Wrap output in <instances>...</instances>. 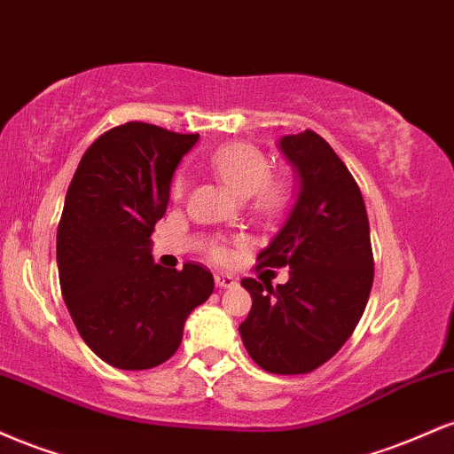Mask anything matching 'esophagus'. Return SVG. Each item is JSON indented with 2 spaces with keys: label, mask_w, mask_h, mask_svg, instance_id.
<instances>
[{
  "label": "esophagus",
  "mask_w": 454,
  "mask_h": 454,
  "mask_svg": "<svg viewBox=\"0 0 454 454\" xmlns=\"http://www.w3.org/2000/svg\"><path fill=\"white\" fill-rule=\"evenodd\" d=\"M215 284H217V288H234V286H237V279L234 278H231V275H215Z\"/></svg>",
  "instance_id": "obj_1"
}]
</instances>
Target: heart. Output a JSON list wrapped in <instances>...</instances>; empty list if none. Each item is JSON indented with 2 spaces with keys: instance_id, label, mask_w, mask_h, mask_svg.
<instances>
[{
  "instance_id": "1",
  "label": "heart",
  "mask_w": 454,
  "mask_h": 454,
  "mask_svg": "<svg viewBox=\"0 0 454 454\" xmlns=\"http://www.w3.org/2000/svg\"><path fill=\"white\" fill-rule=\"evenodd\" d=\"M209 168L234 196L256 198V205L264 211L279 209L286 200L284 185L270 181V164L262 151L247 143H231L213 151ZM185 194V179L176 176L173 196ZM213 258H223V249H213Z\"/></svg>"
}]
</instances>
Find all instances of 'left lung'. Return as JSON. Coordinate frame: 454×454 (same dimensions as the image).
I'll list each match as a JSON object with an SVG mask.
<instances>
[{
	"instance_id": "obj_1",
	"label": "left lung",
	"mask_w": 454,
	"mask_h": 454,
	"mask_svg": "<svg viewBox=\"0 0 454 454\" xmlns=\"http://www.w3.org/2000/svg\"><path fill=\"white\" fill-rule=\"evenodd\" d=\"M299 194L258 267H290V279L245 278L252 309L239 326L245 350L269 373H309L335 356L361 320L373 286V252L361 190L320 134L281 137Z\"/></svg>"
}]
</instances>
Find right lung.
Listing matches in <instances>:
<instances>
[{
  "label": "right lung",
  "instance_id": "right-lung-1",
  "mask_svg": "<svg viewBox=\"0 0 454 454\" xmlns=\"http://www.w3.org/2000/svg\"><path fill=\"white\" fill-rule=\"evenodd\" d=\"M196 143L198 134L123 123L85 151L67 187L57 228L61 294L82 341L117 369L168 361L215 286L202 264L164 269L151 256L175 168Z\"/></svg>",
  "mask_w": 454,
  "mask_h": 454
}]
</instances>
